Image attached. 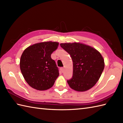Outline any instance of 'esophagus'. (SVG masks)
Segmentation results:
<instances>
[{
	"mask_svg": "<svg viewBox=\"0 0 123 123\" xmlns=\"http://www.w3.org/2000/svg\"><path fill=\"white\" fill-rule=\"evenodd\" d=\"M60 70H61V71L62 72H64V68H63V67L61 68H60Z\"/></svg>",
	"mask_w": 123,
	"mask_h": 123,
	"instance_id": "34e87169",
	"label": "esophagus"
}]
</instances>
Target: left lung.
Masks as SVG:
<instances>
[{"mask_svg": "<svg viewBox=\"0 0 123 123\" xmlns=\"http://www.w3.org/2000/svg\"><path fill=\"white\" fill-rule=\"evenodd\" d=\"M62 49L71 56L73 62V75L67 80L72 89L85 91L98 81L105 67L101 54L90 46L79 43L60 44Z\"/></svg>", "mask_w": 123, "mask_h": 123, "instance_id": "8db88e82", "label": "left lung"}]
</instances>
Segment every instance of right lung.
Listing matches in <instances>:
<instances>
[{
    "label": "right lung",
    "instance_id": "right-lung-1",
    "mask_svg": "<svg viewBox=\"0 0 123 123\" xmlns=\"http://www.w3.org/2000/svg\"><path fill=\"white\" fill-rule=\"evenodd\" d=\"M58 46V42H45L34 44L23 52L20 60V69L31 87L45 90L53 86L59 71L51 55Z\"/></svg>",
    "mask_w": 123,
    "mask_h": 123
}]
</instances>
